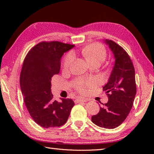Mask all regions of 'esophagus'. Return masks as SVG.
Instances as JSON below:
<instances>
[{"instance_id":"esophagus-1","label":"esophagus","mask_w":154,"mask_h":154,"mask_svg":"<svg viewBox=\"0 0 154 154\" xmlns=\"http://www.w3.org/2000/svg\"><path fill=\"white\" fill-rule=\"evenodd\" d=\"M75 101L77 103H81V102H87L88 101V99H85V98H83V97H78L77 99H75Z\"/></svg>"}]
</instances>
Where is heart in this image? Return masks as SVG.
Returning a JSON list of instances; mask_svg holds the SVG:
<instances>
[{
	"mask_svg": "<svg viewBox=\"0 0 154 154\" xmlns=\"http://www.w3.org/2000/svg\"><path fill=\"white\" fill-rule=\"evenodd\" d=\"M81 54L89 62L90 64L94 62L103 61L106 57V51L102 45L100 44H92L87 45L81 50ZM74 60V55L72 53H69L65 57L63 62V67L69 69ZM94 85V81L92 80L79 81L77 83V89L81 92L85 91V87H91Z\"/></svg>",
	"mask_w": 154,
	"mask_h": 154,
	"instance_id": "heart-1",
	"label": "heart"
}]
</instances>
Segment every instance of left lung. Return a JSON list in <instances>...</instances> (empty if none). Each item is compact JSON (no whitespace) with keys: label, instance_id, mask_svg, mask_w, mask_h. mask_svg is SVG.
Segmentation results:
<instances>
[{"label":"left lung","instance_id":"left-lung-1","mask_svg":"<svg viewBox=\"0 0 154 154\" xmlns=\"http://www.w3.org/2000/svg\"><path fill=\"white\" fill-rule=\"evenodd\" d=\"M115 58L108 83L103 87L109 100L91 117L97 126L113 129L122 124L131 110L136 94L135 70L128 54L112 40H106Z\"/></svg>","mask_w":154,"mask_h":154}]
</instances>
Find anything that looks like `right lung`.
<instances>
[{"label": "right lung", "instance_id": "right-lung-1", "mask_svg": "<svg viewBox=\"0 0 154 154\" xmlns=\"http://www.w3.org/2000/svg\"><path fill=\"white\" fill-rule=\"evenodd\" d=\"M74 46L57 41L42 42L24 60L20 84L26 106L34 122L45 128L63 125L75 105L70 99L54 100L51 92V77L60 73L62 55Z\"/></svg>", "mask_w": 154, "mask_h": 154}]
</instances>
